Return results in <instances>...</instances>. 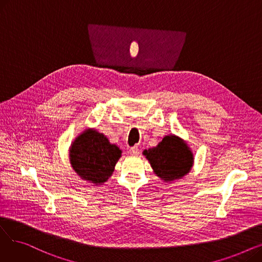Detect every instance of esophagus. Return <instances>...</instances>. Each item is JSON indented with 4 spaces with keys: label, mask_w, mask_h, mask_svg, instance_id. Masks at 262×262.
Listing matches in <instances>:
<instances>
[{
    "label": "esophagus",
    "mask_w": 262,
    "mask_h": 262,
    "mask_svg": "<svg viewBox=\"0 0 262 262\" xmlns=\"http://www.w3.org/2000/svg\"><path fill=\"white\" fill-rule=\"evenodd\" d=\"M129 153H130L132 155H138V154L140 153L138 146H133V147H130V148H129Z\"/></svg>",
    "instance_id": "34e87169"
}]
</instances>
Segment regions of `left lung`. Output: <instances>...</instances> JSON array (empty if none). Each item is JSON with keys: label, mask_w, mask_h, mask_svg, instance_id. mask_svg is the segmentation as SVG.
Returning <instances> with one entry per match:
<instances>
[{"label": "left lung", "mask_w": 262, "mask_h": 262, "mask_svg": "<svg viewBox=\"0 0 262 262\" xmlns=\"http://www.w3.org/2000/svg\"><path fill=\"white\" fill-rule=\"evenodd\" d=\"M143 154L163 182L183 177L190 171L193 162L189 147L175 136H166L156 147L145 149Z\"/></svg>", "instance_id": "obj_1"}]
</instances>
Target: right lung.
<instances>
[{
  "mask_svg": "<svg viewBox=\"0 0 262 262\" xmlns=\"http://www.w3.org/2000/svg\"><path fill=\"white\" fill-rule=\"evenodd\" d=\"M121 150L110 144L103 134L89 129L78 136L70 149L75 172L93 184H103L113 174Z\"/></svg>",
  "mask_w": 262,
  "mask_h": 262,
  "instance_id": "1",
  "label": "right lung"
}]
</instances>
